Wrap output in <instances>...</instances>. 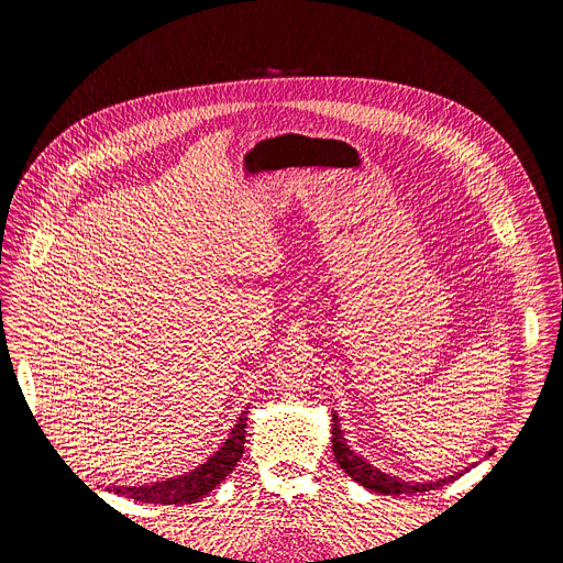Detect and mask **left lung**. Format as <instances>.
<instances>
[{
	"label": "left lung",
	"mask_w": 563,
	"mask_h": 563,
	"mask_svg": "<svg viewBox=\"0 0 563 563\" xmlns=\"http://www.w3.org/2000/svg\"><path fill=\"white\" fill-rule=\"evenodd\" d=\"M331 442H333V455L340 464V468H344V473L354 478L358 485H363L369 492L383 494V496H399V494H421V492H430V489H438L442 485H449L453 481H457L462 471H457L455 475H446V478L440 481H428V483H406L395 478L390 473H383L378 471L374 464H369L367 460H363L358 453H354L347 446V440L342 438V430H340V421L338 415L333 412V423H331ZM468 471V468H464Z\"/></svg>",
	"instance_id": "8db88e82"
}]
</instances>
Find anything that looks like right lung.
Returning a JSON list of instances; mask_svg holds the SVG:
<instances>
[{"label": "right lung", "mask_w": 563, "mask_h": 563, "mask_svg": "<svg viewBox=\"0 0 563 563\" xmlns=\"http://www.w3.org/2000/svg\"><path fill=\"white\" fill-rule=\"evenodd\" d=\"M245 421H247V410L241 412L236 426L232 428L230 438L223 442V446L194 471L178 475V478H166L162 483H153L144 487H112V492L140 503H159V505H189L205 498L216 485H221L228 478L232 468L236 466V462L243 457L245 426H247Z\"/></svg>", "instance_id": "obj_1"}]
</instances>
